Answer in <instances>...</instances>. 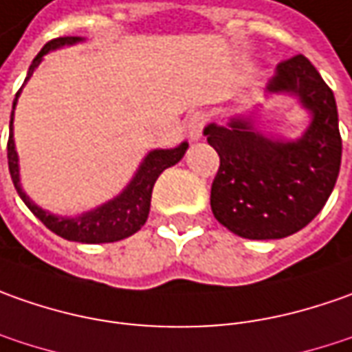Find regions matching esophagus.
<instances>
[{"mask_svg":"<svg viewBox=\"0 0 352 352\" xmlns=\"http://www.w3.org/2000/svg\"><path fill=\"white\" fill-rule=\"evenodd\" d=\"M206 122H208V116L204 115V113H192L190 118L187 120V132H188V138L192 140V142H197V140L202 138V130L206 126Z\"/></svg>","mask_w":352,"mask_h":352,"instance_id":"esophagus-1","label":"esophagus"}]
</instances>
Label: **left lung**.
I'll return each instance as SVG.
<instances>
[{
    "instance_id": "8db88e82",
    "label": "left lung",
    "mask_w": 352,
    "mask_h": 352,
    "mask_svg": "<svg viewBox=\"0 0 352 352\" xmlns=\"http://www.w3.org/2000/svg\"><path fill=\"white\" fill-rule=\"evenodd\" d=\"M267 91L296 95L311 113L302 138H267L245 116L204 128L220 155L214 218L248 239H280L308 226L333 190L343 152L333 91L306 56L280 62Z\"/></svg>"
}]
</instances>
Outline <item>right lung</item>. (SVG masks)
Returning a JSON list of instances; mask_svg holds the SVG:
<instances>
[{
  "label": "right lung",
  "mask_w": 352,
  "mask_h": 352,
  "mask_svg": "<svg viewBox=\"0 0 352 352\" xmlns=\"http://www.w3.org/2000/svg\"><path fill=\"white\" fill-rule=\"evenodd\" d=\"M83 38L79 36H60L50 43L44 44V48L32 60L29 74L25 78V83L29 81L32 72L43 62V56L50 50H56L66 44H76ZM23 83V85H25ZM21 89L15 95L13 101V111L17 104V97ZM13 111H11V122H9V142H7V164H9V173L13 179V185L17 188L19 197L29 206L41 222H43L50 232L56 236L64 237L67 241H79V243H111V241H120L124 237L136 234L142 226L146 224L148 214H150V202H152V188L157 181V177L164 173L167 167L181 162V157L187 152L188 144L183 142L173 150H153L150 152L138 167L136 175L128 183V187L115 197L113 200L104 202L101 206L93 208L89 212L76 216V218H62L54 214L46 212L41 206H36L21 188L19 183V157L15 152V140H13Z\"/></svg>",
  "instance_id": "1"
}]
</instances>
